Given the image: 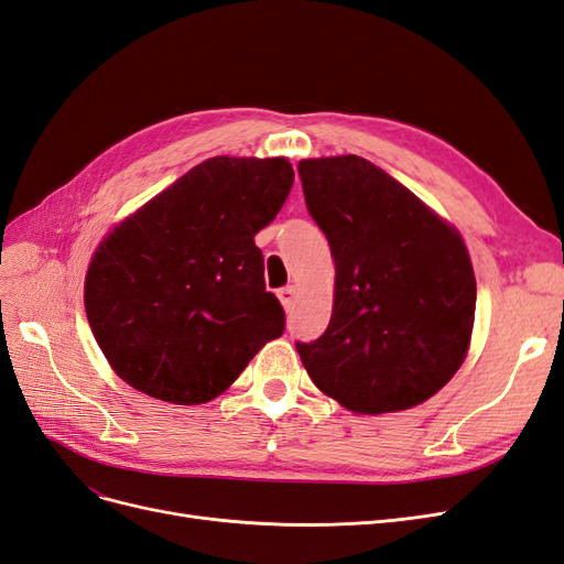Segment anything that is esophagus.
I'll return each instance as SVG.
<instances>
[{
	"instance_id": "34e87169",
	"label": "esophagus",
	"mask_w": 564,
	"mask_h": 564,
	"mask_svg": "<svg viewBox=\"0 0 564 564\" xmlns=\"http://www.w3.org/2000/svg\"><path fill=\"white\" fill-rule=\"evenodd\" d=\"M278 299H280V303L284 305V311H292L294 303H296V289H294L292 284L282 286L280 292H278Z\"/></svg>"
}]
</instances>
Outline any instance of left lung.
<instances>
[{"label": "left lung", "mask_w": 564, "mask_h": 564, "mask_svg": "<svg viewBox=\"0 0 564 564\" xmlns=\"http://www.w3.org/2000/svg\"><path fill=\"white\" fill-rule=\"evenodd\" d=\"M299 174L336 265L329 327L296 344L308 377L355 414L433 398L464 362L475 319L460 235L365 158L303 160Z\"/></svg>", "instance_id": "obj_1"}]
</instances>
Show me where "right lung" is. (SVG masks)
Segmentation results:
<instances>
[{
	"label": "right lung",
	"mask_w": 564,
	"mask_h": 564,
	"mask_svg": "<svg viewBox=\"0 0 564 564\" xmlns=\"http://www.w3.org/2000/svg\"><path fill=\"white\" fill-rule=\"evenodd\" d=\"M294 185L284 158H212L122 220L96 249L84 308L122 381L174 404L220 395L284 311L253 235Z\"/></svg>",
	"instance_id": "obj_1"
}]
</instances>
